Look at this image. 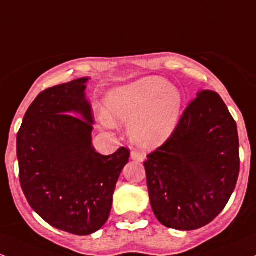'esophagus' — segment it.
I'll list each match as a JSON object with an SVG mask.
<instances>
[{"instance_id":"esophagus-1","label":"esophagus","mask_w":256,"mask_h":256,"mask_svg":"<svg viewBox=\"0 0 256 256\" xmlns=\"http://www.w3.org/2000/svg\"><path fill=\"white\" fill-rule=\"evenodd\" d=\"M131 160H136V162H144L146 160V153L141 152V150H132L131 152Z\"/></svg>"}]
</instances>
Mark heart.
I'll return each instance as SVG.
<instances>
[{
    "mask_svg": "<svg viewBox=\"0 0 256 256\" xmlns=\"http://www.w3.org/2000/svg\"><path fill=\"white\" fill-rule=\"evenodd\" d=\"M182 106L176 86L162 77H144L110 90L100 120L106 128L128 124V134L137 144L157 147L176 128Z\"/></svg>",
    "mask_w": 256,
    "mask_h": 256,
    "instance_id": "b5f03b06",
    "label": "heart"
}]
</instances>
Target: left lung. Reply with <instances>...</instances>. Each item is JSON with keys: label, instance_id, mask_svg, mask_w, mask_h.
<instances>
[{"label": "left lung", "instance_id": "8db88e82", "mask_svg": "<svg viewBox=\"0 0 256 256\" xmlns=\"http://www.w3.org/2000/svg\"><path fill=\"white\" fill-rule=\"evenodd\" d=\"M144 164L150 206L163 226L194 230L216 218L234 192L240 166L236 124L218 93L198 92Z\"/></svg>", "mask_w": 256, "mask_h": 256}]
</instances>
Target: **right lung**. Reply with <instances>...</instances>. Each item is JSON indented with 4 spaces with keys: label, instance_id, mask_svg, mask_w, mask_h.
I'll list each match as a JSON object with an SVG mask.
<instances>
[{
    "label": "right lung",
    "instance_id": "1",
    "mask_svg": "<svg viewBox=\"0 0 256 256\" xmlns=\"http://www.w3.org/2000/svg\"><path fill=\"white\" fill-rule=\"evenodd\" d=\"M88 78L42 90L17 135L20 186L32 208L60 230L88 236L109 218L112 194L130 150L110 156L92 146Z\"/></svg>",
    "mask_w": 256,
    "mask_h": 256
}]
</instances>
